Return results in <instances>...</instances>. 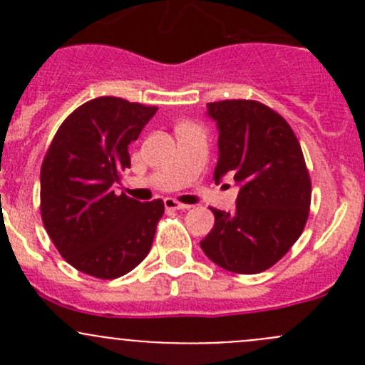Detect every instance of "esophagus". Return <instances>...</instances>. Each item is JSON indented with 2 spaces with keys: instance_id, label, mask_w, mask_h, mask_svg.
Wrapping results in <instances>:
<instances>
[{
  "instance_id": "34e87169",
  "label": "esophagus",
  "mask_w": 365,
  "mask_h": 365,
  "mask_svg": "<svg viewBox=\"0 0 365 365\" xmlns=\"http://www.w3.org/2000/svg\"><path fill=\"white\" fill-rule=\"evenodd\" d=\"M164 205H165V208H168V210H189L190 208V205L180 203V201L173 200V197H165Z\"/></svg>"
}]
</instances>
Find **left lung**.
Masks as SVG:
<instances>
[{
    "instance_id": "left-lung-1",
    "label": "left lung",
    "mask_w": 365,
    "mask_h": 365,
    "mask_svg": "<svg viewBox=\"0 0 365 365\" xmlns=\"http://www.w3.org/2000/svg\"><path fill=\"white\" fill-rule=\"evenodd\" d=\"M219 127L213 180L231 175L242 185L235 213L210 208L215 224L201 249L235 274L274 267L304 231L311 206V176L288 121L257 101L206 104Z\"/></svg>"
}]
</instances>
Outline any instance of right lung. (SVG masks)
<instances>
[{
  "label": "right lung",
  "instance_id": "add662e5",
  "mask_svg": "<svg viewBox=\"0 0 365 365\" xmlns=\"http://www.w3.org/2000/svg\"><path fill=\"white\" fill-rule=\"evenodd\" d=\"M155 106L98 97L70 113L40 169V215L63 259L83 274L116 279L138 267L164 215L162 200L139 203L113 185L130 168L128 145Z\"/></svg>",
  "mask_w": 365,
  "mask_h": 365
}]
</instances>
